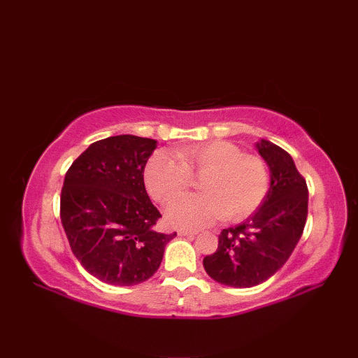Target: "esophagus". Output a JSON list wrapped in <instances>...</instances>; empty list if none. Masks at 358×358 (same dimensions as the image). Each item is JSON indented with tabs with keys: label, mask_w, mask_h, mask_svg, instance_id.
Segmentation results:
<instances>
[{
	"label": "esophagus",
	"mask_w": 358,
	"mask_h": 358,
	"mask_svg": "<svg viewBox=\"0 0 358 358\" xmlns=\"http://www.w3.org/2000/svg\"><path fill=\"white\" fill-rule=\"evenodd\" d=\"M178 235H181V237H194V235H196V232L187 231V229H180Z\"/></svg>",
	"instance_id": "1"
}]
</instances>
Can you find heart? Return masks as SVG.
<instances>
[{
    "instance_id": "heart-1",
    "label": "heart",
    "mask_w": 358,
    "mask_h": 358,
    "mask_svg": "<svg viewBox=\"0 0 358 358\" xmlns=\"http://www.w3.org/2000/svg\"><path fill=\"white\" fill-rule=\"evenodd\" d=\"M192 174H203V194L178 195ZM144 185L154 200L167 203L169 224L200 229L226 215L238 222L260 208L269 189V171L263 158L245 154L231 141H210L169 152L158 150L144 169Z\"/></svg>"
}]
</instances>
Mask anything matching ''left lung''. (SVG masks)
Returning <instances> with one entry per match:
<instances>
[{
    "label": "left lung",
    "instance_id": "8db88e82",
    "mask_svg": "<svg viewBox=\"0 0 358 358\" xmlns=\"http://www.w3.org/2000/svg\"><path fill=\"white\" fill-rule=\"evenodd\" d=\"M257 149L269 166V191L245 223L222 231L217 250L203 260L210 278L232 287H252L272 277L291 257L308 218L306 180L292 157L268 140Z\"/></svg>",
    "mask_w": 358,
    "mask_h": 358
}]
</instances>
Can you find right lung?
I'll use <instances>...</instances> for the list:
<instances>
[{
    "instance_id": "right-lung-1",
    "label": "right lung",
    "mask_w": 358,
    "mask_h": 358,
    "mask_svg": "<svg viewBox=\"0 0 358 358\" xmlns=\"http://www.w3.org/2000/svg\"><path fill=\"white\" fill-rule=\"evenodd\" d=\"M157 141L117 135L95 141L66 172L59 217L73 255L90 275L113 286L150 278L177 232L154 227L162 217L144 187Z\"/></svg>"
}]
</instances>
